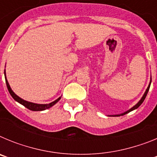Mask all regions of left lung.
I'll use <instances>...</instances> for the list:
<instances>
[{
  "label": "left lung",
  "instance_id": "1",
  "mask_svg": "<svg viewBox=\"0 0 157 157\" xmlns=\"http://www.w3.org/2000/svg\"><path fill=\"white\" fill-rule=\"evenodd\" d=\"M151 82H152V77L150 78V82H149V86H148V87H147V89H146V90H145V94H144L143 96H142V98H141V100H140V101H138V103L136 104V105H134V106H133L132 108H131V109H129V110H127V112H123V113H121V114H118V115H110V116H124V115L127 114V113H129V112H131V111H134V110H135V109H138V107H139L140 105H141V104L143 103L144 100H145V98H146V95H147V94H148V92H149V87H150Z\"/></svg>",
  "mask_w": 157,
  "mask_h": 157
}]
</instances>
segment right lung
Wrapping results in <instances>:
<instances>
[{"mask_svg":"<svg viewBox=\"0 0 157 157\" xmlns=\"http://www.w3.org/2000/svg\"><path fill=\"white\" fill-rule=\"evenodd\" d=\"M5 82H6L7 87H8V92L10 93L11 96L13 98V99L16 101H17V102H19V104H21V105H23L24 107H26L27 109H30V110L31 111H44L45 110V109H49V108L53 106L54 105H56L58 101L60 100V98H61V97H59V98H57L56 101H52V102H51V103L49 104H36V103H33V102H30V101H25V100L22 99L21 98H19V96L16 95V94L12 91V90L10 87V85H9V83H8V80H7L6 74H5Z\"/></svg>","mask_w":157,"mask_h":157,"instance_id":"right-lung-1","label":"right lung"}]
</instances>
